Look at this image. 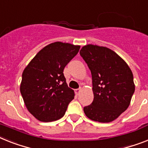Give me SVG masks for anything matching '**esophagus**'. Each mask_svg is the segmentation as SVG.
Returning a JSON list of instances; mask_svg holds the SVG:
<instances>
[{
	"instance_id": "esophagus-1",
	"label": "esophagus",
	"mask_w": 148,
	"mask_h": 148,
	"mask_svg": "<svg viewBox=\"0 0 148 148\" xmlns=\"http://www.w3.org/2000/svg\"><path fill=\"white\" fill-rule=\"evenodd\" d=\"M80 92H81V88L76 89V90H75V93H76L77 96H78V95L80 94Z\"/></svg>"
}]
</instances>
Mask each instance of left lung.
Masks as SVG:
<instances>
[{
	"mask_svg": "<svg viewBox=\"0 0 148 148\" xmlns=\"http://www.w3.org/2000/svg\"><path fill=\"white\" fill-rule=\"evenodd\" d=\"M80 56L90 70L93 101L84 107L91 120L110 122L128 109L134 93L133 74L122 58L106 47L84 46Z\"/></svg>",
	"mask_w": 148,
	"mask_h": 148,
	"instance_id": "1",
	"label": "left lung"
}]
</instances>
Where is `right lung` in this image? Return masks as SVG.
Here are the masks:
<instances>
[{"label": "right lung", "mask_w": 148, "mask_h": 148, "mask_svg": "<svg viewBox=\"0 0 148 148\" xmlns=\"http://www.w3.org/2000/svg\"><path fill=\"white\" fill-rule=\"evenodd\" d=\"M79 45L51 43L36 54L22 74L20 93L29 112L41 122L63 117L74 98L64 75V69L78 53Z\"/></svg>", "instance_id": "add662e5"}]
</instances>
